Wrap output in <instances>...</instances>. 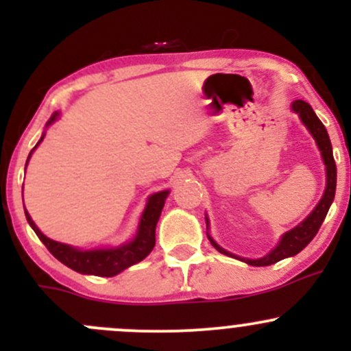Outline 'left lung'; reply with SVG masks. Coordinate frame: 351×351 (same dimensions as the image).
Wrapping results in <instances>:
<instances>
[{"label": "left lung", "mask_w": 351, "mask_h": 351, "mask_svg": "<svg viewBox=\"0 0 351 351\" xmlns=\"http://www.w3.org/2000/svg\"><path fill=\"white\" fill-rule=\"evenodd\" d=\"M293 112L299 113V117L302 119V122L306 123V127L309 129V132L313 134V137L316 139L317 146H319L321 154H323L324 165H326V192H324L323 198L317 204V207L314 208L313 214L306 219L304 222H300L297 228H293L292 231L285 232L284 238H282L280 244L275 247L274 251L267 254V256L260 258V260H246V258H239V260L244 261V263L251 265V267H268V265H274L277 261L284 260V258L293 256L299 251H302L304 247L307 246L311 241H313L314 236L317 234L319 231L321 224H323L324 217H326L329 205H331L332 198H335V192H336V165H335V158H332V149H331V141H329L328 130L326 127L323 125L317 115L314 113V110L311 108L309 104L302 100H297L292 104ZM210 239L212 246L215 247L217 251H221L222 254H228V256H232L231 253H228L226 250H222L217 243ZM236 258V256H234Z\"/></svg>", "instance_id": "obj_1"}]
</instances>
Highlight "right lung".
<instances>
[{"label":"right lung","instance_id":"1","mask_svg":"<svg viewBox=\"0 0 351 351\" xmlns=\"http://www.w3.org/2000/svg\"><path fill=\"white\" fill-rule=\"evenodd\" d=\"M56 117H58V113H54V115L51 117L49 123L54 122ZM42 139H44V137H42ZM42 139L38 141L37 146L42 143ZM28 159H30V156H28ZM166 197H168V190L151 195L149 200H147L146 210H144L143 217H141L139 231H137L136 239L123 244V246L120 247H113V250L80 251L76 250V247L67 246V244L52 241V239H49L47 236H44L38 231V228L30 219L28 212H25V215H27L28 224L32 226V229H34L35 234L38 236V239H40V241L45 244V247H47L61 263H64L66 267L73 268L74 271H80V274L97 275V277H113V275L120 274V271L125 270V268L139 263L141 260H144V258L153 251L156 244V224H158V219L159 215H161Z\"/></svg>","mask_w":351,"mask_h":351}]
</instances>
